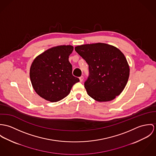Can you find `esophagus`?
Here are the masks:
<instances>
[{"instance_id":"obj_1","label":"esophagus","mask_w":156,"mask_h":156,"mask_svg":"<svg viewBox=\"0 0 156 156\" xmlns=\"http://www.w3.org/2000/svg\"><path fill=\"white\" fill-rule=\"evenodd\" d=\"M79 78H80V82H83V80H84V76H81Z\"/></svg>"}]
</instances>
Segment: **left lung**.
Masks as SVG:
<instances>
[{"mask_svg": "<svg viewBox=\"0 0 156 156\" xmlns=\"http://www.w3.org/2000/svg\"><path fill=\"white\" fill-rule=\"evenodd\" d=\"M75 50L88 65L90 75L84 83L87 94L98 102H108L120 95L130 73L124 54L104 43L78 45Z\"/></svg>", "mask_w": 156, "mask_h": 156, "instance_id": "obj_1", "label": "left lung"}]
</instances>
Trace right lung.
I'll use <instances>...</instances> for the list:
<instances>
[{
  "instance_id": "obj_1",
  "label": "right lung",
  "mask_w": 156,
  "mask_h": 156,
  "mask_svg": "<svg viewBox=\"0 0 156 156\" xmlns=\"http://www.w3.org/2000/svg\"><path fill=\"white\" fill-rule=\"evenodd\" d=\"M72 45L52 47L37 55L30 69V78L36 93L51 102L66 97L72 86L80 81L73 76L69 56Z\"/></svg>"
}]
</instances>
